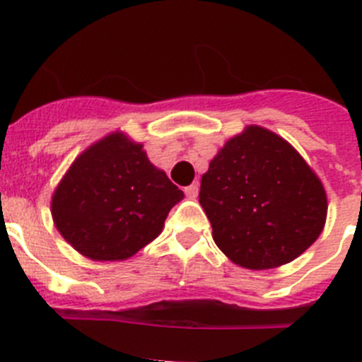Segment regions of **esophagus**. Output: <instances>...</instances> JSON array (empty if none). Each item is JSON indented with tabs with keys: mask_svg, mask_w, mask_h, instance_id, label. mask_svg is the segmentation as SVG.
I'll use <instances>...</instances> for the list:
<instances>
[{
	"mask_svg": "<svg viewBox=\"0 0 362 362\" xmlns=\"http://www.w3.org/2000/svg\"><path fill=\"white\" fill-rule=\"evenodd\" d=\"M185 194H187V197H190V199H196L197 194H199V183H192L188 185L187 188H185Z\"/></svg>",
	"mask_w": 362,
	"mask_h": 362,
	"instance_id": "1",
	"label": "esophagus"
}]
</instances>
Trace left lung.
Here are the masks:
<instances>
[{"label":"left lung","instance_id":"left-lung-1","mask_svg":"<svg viewBox=\"0 0 362 362\" xmlns=\"http://www.w3.org/2000/svg\"><path fill=\"white\" fill-rule=\"evenodd\" d=\"M199 203L221 252L250 270L299 257L322 232L328 210L321 179L300 153L255 124L210 161Z\"/></svg>","mask_w":362,"mask_h":362}]
</instances>
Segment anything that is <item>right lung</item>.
Here are the masks:
<instances>
[{
	"mask_svg": "<svg viewBox=\"0 0 362 362\" xmlns=\"http://www.w3.org/2000/svg\"><path fill=\"white\" fill-rule=\"evenodd\" d=\"M185 194L152 165L143 145L114 132L70 165L52 196L66 243L94 261H123L161 233Z\"/></svg>",
	"mask_w": 362,
	"mask_h": 362,
	"instance_id": "1",
	"label": "right lung"
}]
</instances>
